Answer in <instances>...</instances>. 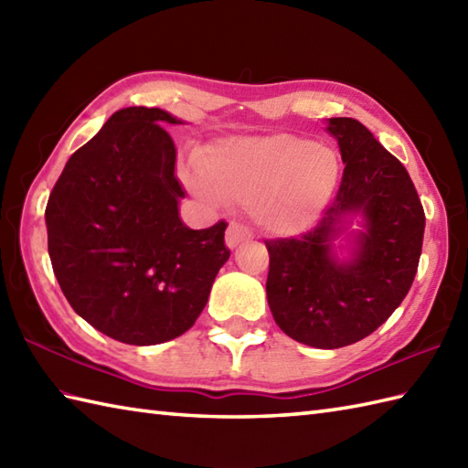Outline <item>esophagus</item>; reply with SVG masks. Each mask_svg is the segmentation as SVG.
Returning <instances> with one entry per match:
<instances>
[{"label":"esophagus","instance_id":"esophagus-1","mask_svg":"<svg viewBox=\"0 0 468 468\" xmlns=\"http://www.w3.org/2000/svg\"><path fill=\"white\" fill-rule=\"evenodd\" d=\"M251 239V233L247 231V229L243 225H237V223H231L227 227V233H225V243L229 250H235L237 245H241L245 241Z\"/></svg>","mask_w":468,"mask_h":468}]
</instances>
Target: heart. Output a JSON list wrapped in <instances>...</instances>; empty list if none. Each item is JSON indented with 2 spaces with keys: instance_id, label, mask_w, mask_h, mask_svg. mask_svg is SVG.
Here are the masks:
<instances>
[{
  "instance_id": "1",
  "label": "heart",
  "mask_w": 468,
  "mask_h": 468,
  "mask_svg": "<svg viewBox=\"0 0 468 468\" xmlns=\"http://www.w3.org/2000/svg\"><path fill=\"white\" fill-rule=\"evenodd\" d=\"M197 171L191 186L207 201L250 207L265 231L293 235L320 218L342 165L332 148L275 133L218 138L198 154Z\"/></svg>"
}]
</instances>
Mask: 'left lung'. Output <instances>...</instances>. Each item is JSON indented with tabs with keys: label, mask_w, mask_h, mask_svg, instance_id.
<instances>
[{
	"label": "left lung",
	"mask_w": 468,
	"mask_h": 468,
	"mask_svg": "<svg viewBox=\"0 0 468 468\" xmlns=\"http://www.w3.org/2000/svg\"><path fill=\"white\" fill-rule=\"evenodd\" d=\"M325 131L346 165L340 191L310 233L265 241V290L287 335L335 350L364 340L402 303L419 270L424 211L409 171L362 122L330 118ZM354 220L361 229L351 232ZM344 232L351 247L340 258L335 239Z\"/></svg>",
	"instance_id": "left-lung-1"
}]
</instances>
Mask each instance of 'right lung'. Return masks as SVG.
<instances>
[{
  "mask_svg": "<svg viewBox=\"0 0 468 468\" xmlns=\"http://www.w3.org/2000/svg\"><path fill=\"white\" fill-rule=\"evenodd\" d=\"M161 108L114 112L69 156L46 207L48 253L74 312L122 344L175 340L207 305L231 251L227 223L188 229Z\"/></svg>",
  "mask_w": 468,
  "mask_h": 468,
  "instance_id": "obj_1",
  "label": "right lung"
}]
</instances>
